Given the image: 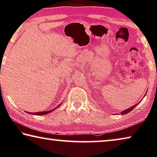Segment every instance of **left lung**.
Returning <instances> with one entry per match:
<instances>
[{"label":"left lung","mask_w":157,"mask_h":157,"mask_svg":"<svg viewBox=\"0 0 157 157\" xmlns=\"http://www.w3.org/2000/svg\"><path fill=\"white\" fill-rule=\"evenodd\" d=\"M146 94H147V92H146ZM138 104H136L135 105H134V106H131V107H130L129 109H128L127 110H125V111H123V112H121V113L122 114H124V115H125V114H126V113H129V112H130L131 111H132V110L134 109V108H135V107H136V106Z\"/></svg>","instance_id":"1"}]
</instances>
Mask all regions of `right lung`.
I'll use <instances>...</instances> for the list:
<instances>
[{"label": "right lung", "instance_id": "obj_1", "mask_svg": "<svg viewBox=\"0 0 157 157\" xmlns=\"http://www.w3.org/2000/svg\"><path fill=\"white\" fill-rule=\"evenodd\" d=\"M58 106L56 107V108H58ZM56 108L53 109L51 110V111H40V112H36V113H33V114H34V115H37V116H40V115H46V114H47L48 113H50L51 111H53V110H55Z\"/></svg>", "mask_w": 157, "mask_h": 157}]
</instances>
